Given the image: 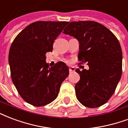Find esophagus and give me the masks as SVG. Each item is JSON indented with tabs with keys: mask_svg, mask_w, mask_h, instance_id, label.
I'll list each match as a JSON object with an SVG mask.
<instances>
[{
	"mask_svg": "<svg viewBox=\"0 0 128 128\" xmlns=\"http://www.w3.org/2000/svg\"><path fill=\"white\" fill-rule=\"evenodd\" d=\"M75 71V68L74 67H70L69 68V72L71 73V72H73Z\"/></svg>",
	"mask_w": 128,
	"mask_h": 128,
	"instance_id": "obj_1",
	"label": "esophagus"
}]
</instances>
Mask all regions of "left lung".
<instances>
[{"label":"left lung","instance_id":"1","mask_svg":"<svg viewBox=\"0 0 128 128\" xmlns=\"http://www.w3.org/2000/svg\"><path fill=\"white\" fill-rule=\"evenodd\" d=\"M63 33L78 40V60L89 66V70H76L80 75L76 98L85 106L99 107L112 96L122 76L120 42L110 30L93 21L72 22Z\"/></svg>","mask_w":128,"mask_h":128}]
</instances>
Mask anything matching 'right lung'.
<instances>
[{"label":"right lung","instance_id":"right-lung-1","mask_svg":"<svg viewBox=\"0 0 128 128\" xmlns=\"http://www.w3.org/2000/svg\"><path fill=\"white\" fill-rule=\"evenodd\" d=\"M67 22H36L26 27L14 39L8 63L14 86L26 102L35 106L50 104L57 98L62 83L69 74L63 62L50 67L46 53Z\"/></svg>","mask_w":128,"mask_h":128}]
</instances>
